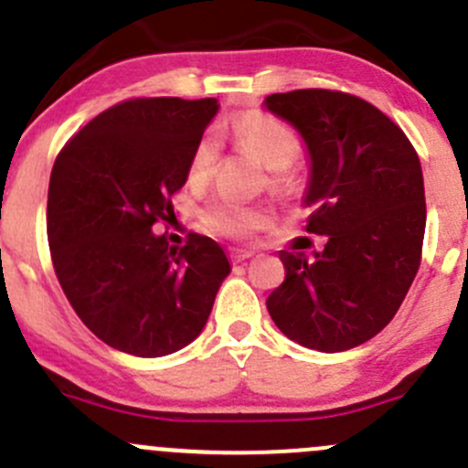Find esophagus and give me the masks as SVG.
<instances>
[{"instance_id": "esophagus-1", "label": "esophagus", "mask_w": 468, "mask_h": 468, "mask_svg": "<svg viewBox=\"0 0 468 468\" xmlns=\"http://www.w3.org/2000/svg\"><path fill=\"white\" fill-rule=\"evenodd\" d=\"M249 258H253V251H249V249H230V261L235 264L249 261Z\"/></svg>"}]
</instances>
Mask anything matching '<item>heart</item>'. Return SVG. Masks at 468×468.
I'll return each instance as SVG.
<instances>
[{
  "mask_svg": "<svg viewBox=\"0 0 468 468\" xmlns=\"http://www.w3.org/2000/svg\"><path fill=\"white\" fill-rule=\"evenodd\" d=\"M233 140L238 149L256 158L269 169V186L273 190H285L290 186L287 169L301 155V143L294 131L276 117L261 111H249L233 122ZM219 138L212 133L201 135L187 163V178L195 186L210 181L219 163ZM206 229L221 238H251L271 221L267 210L256 206H239L233 201H215L201 215Z\"/></svg>",
  "mask_w": 468,
  "mask_h": 468,
  "instance_id": "b5f03b06",
  "label": "heart"
}]
</instances>
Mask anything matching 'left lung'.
<instances>
[{
  "instance_id": "1",
  "label": "left lung",
  "mask_w": 468,
  "mask_h": 468,
  "mask_svg": "<svg viewBox=\"0 0 468 468\" xmlns=\"http://www.w3.org/2000/svg\"><path fill=\"white\" fill-rule=\"evenodd\" d=\"M264 108L308 146L303 206L324 251H281L267 310L285 337L324 353L369 342L394 319L421 264L426 192L419 155L369 101L337 90L269 94Z\"/></svg>"
}]
</instances>
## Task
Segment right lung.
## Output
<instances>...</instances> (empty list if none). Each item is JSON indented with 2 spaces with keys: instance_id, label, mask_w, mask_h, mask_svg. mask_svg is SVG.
<instances>
[{
  "instance_id": "1",
  "label": "right lung",
  "mask_w": 468,
  "mask_h": 468,
  "mask_svg": "<svg viewBox=\"0 0 468 468\" xmlns=\"http://www.w3.org/2000/svg\"><path fill=\"white\" fill-rule=\"evenodd\" d=\"M217 99H129L88 122L56 158L47 238L65 296L108 346L163 357L199 337L230 273L215 239L169 247L151 226L174 215L172 195Z\"/></svg>"
}]
</instances>
